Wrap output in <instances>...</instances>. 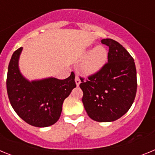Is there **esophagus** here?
<instances>
[{
	"label": "esophagus",
	"mask_w": 155,
	"mask_h": 155,
	"mask_svg": "<svg viewBox=\"0 0 155 155\" xmlns=\"http://www.w3.org/2000/svg\"><path fill=\"white\" fill-rule=\"evenodd\" d=\"M75 83H76L77 86H79V84H81V80L78 75H76V76H75Z\"/></svg>",
	"instance_id": "esophagus-1"
}]
</instances>
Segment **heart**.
<instances>
[{"mask_svg":"<svg viewBox=\"0 0 155 155\" xmlns=\"http://www.w3.org/2000/svg\"><path fill=\"white\" fill-rule=\"evenodd\" d=\"M108 60V52L103 46H97L91 50L81 64V71L85 74H94L102 69Z\"/></svg>","mask_w":155,"mask_h":155,"instance_id":"obj_1","label":"heart"}]
</instances>
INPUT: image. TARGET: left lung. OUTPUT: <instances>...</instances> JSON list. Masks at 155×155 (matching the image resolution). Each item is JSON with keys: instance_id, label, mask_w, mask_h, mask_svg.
Returning <instances> with one entry per match:
<instances>
[{"instance_id": "1", "label": "left lung", "mask_w": 155, "mask_h": 155, "mask_svg": "<svg viewBox=\"0 0 155 155\" xmlns=\"http://www.w3.org/2000/svg\"><path fill=\"white\" fill-rule=\"evenodd\" d=\"M109 46L108 63L98 73L80 78L82 102L87 115L97 122H113L128 112L136 96L134 60L124 46L112 39H102Z\"/></svg>"}]
</instances>
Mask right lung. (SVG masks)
<instances>
[{"mask_svg": "<svg viewBox=\"0 0 155 155\" xmlns=\"http://www.w3.org/2000/svg\"><path fill=\"white\" fill-rule=\"evenodd\" d=\"M22 50L14 52L8 65L7 91L10 103L20 118L29 125L46 127L57 123L62 112L63 102L76 87L74 72L68 78H49L29 81L18 68Z\"/></svg>", "mask_w": 155, "mask_h": 155, "instance_id": "1", "label": "right lung"}]
</instances>
